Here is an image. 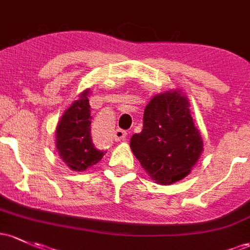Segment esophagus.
<instances>
[{
	"label": "esophagus",
	"mask_w": 250,
	"mask_h": 250,
	"mask_svg": "<svg viewBox=\"0 0 250 250\" xmlns=\"http://www.w3.org/2000/svg\"><path fill=\"white\" fill-rule=\"evenodd\" d=\"M127 138V131L123 129H116L114 131V139L116 141H125Z\"/></svg>",
	"instance_id": "34e87169"
}]
</instances>
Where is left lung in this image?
Returning <instances> with one entry per match:
<instances>
[{
  "label": "left lung",
  "instance_id": "1",
  "mask_svg": "<svg viewBox=\"0 0 250 250\" xmlns=\"http://www.w3.org/2000/svg\"><path fill=\"white\" fill-rule=\"evenodd\" d=\"M180 90L155 95L144 111V128L130 139L133 154L160 185L184 179L203 152V139Z\"/></svg>",
  "mask_w": 250,
  "mask_h": 250
}]
</instances>
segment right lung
Wrapping results in <instances>:
<instances>
[{
  "label": "right lung",
  "instance_id": "right-lung-1",
  "mask_svg": "<svg viewBox=\"0 0 250 250\" xmlns=\"http://www.w3.org/2000/svg\"><path fill=\"white\" fill-rule=\"evenodd\" d=\"M86 89L62 114L56 129L59 156L72 171L83 172L96 165L104 152L95 147L91 139V114Z\"/></svg>",
  "mask_w": 250,
  "mask_h": 250
}]
</instances>
